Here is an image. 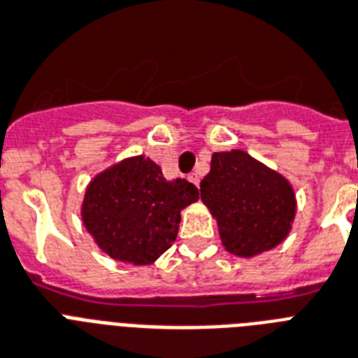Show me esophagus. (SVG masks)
Wrapping results in <instances>:
<instances>
[{"mask_svg":"<svg viewBox=\"0 0 358 358\" xmlns=\"http://www.w3.org/2000/svg\"><path fill=\"white\" fill-rule=\"evenodd\" d=\"M187 180H189L191 184H195V185H199V182H201V178H199V174H196V173L187 174Z\"/></svg>","mask_w":358,"mask_h":358,"instance_id":"obj_1","label":"esophagus"}]
</instances>
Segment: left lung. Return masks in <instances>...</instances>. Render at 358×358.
<instances>
[{"instance_id":"1","label":"left lung","mask_w":358,"mask_h":358,"mask_svg":"<svg viewBox=\"0 0 358 358\" xmlns=\"http://www.w3.org/2000/svg\"><path fill=\"white\" fill-rule=\"evenodd\" d=\"M201 199L217 221L223 247L239 258L282 243L297 213L288 178L238 148L213 152Z\"/></svg>"}]
</instances>
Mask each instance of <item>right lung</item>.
Returning <instances> with one entry per match:
<instances>
[{"mask_svg":"<svg viewBox=\"0 0 358 358\" xmlns=\"http://www.w3.org/2000/svg\"><path fill=\"white\" fill-rule=\"evenodd\" d=\"M196 201L195 185L167 180L157 163L141 154L113 163L89 182L81 219L113 260L148 266L173 245L180 212Z\"/></svg>","mask_w":358,"mask_h":358,"instance_id":"add662e5","label":"right lung"}]
</instances>
